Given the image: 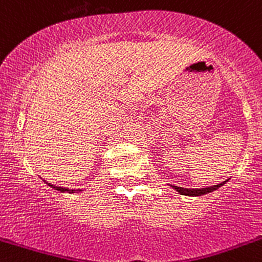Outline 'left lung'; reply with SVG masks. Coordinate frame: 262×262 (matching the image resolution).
<instances>
[{
    "mask_svg": "<svg viewBox=\"0 0 262 262\" xmlns=\"http://www.w3.org/2000/svg\"><path fill=\"white\" fill-rule=\"evenodd\" d=\"M226 182H228V180L217 184V185H212V186H208V188H201V189H186V188H180V186H175V185H170V186L175 191L179 192L180 195H186V196H200V195H205L214 190H217V189H219L220 186H223Z\"/></svg>",
    "mask_w": 262,
    "mask_h": 262,
    "instance_id": "obj_1",
    "label": "left lung"
}]
</instances>
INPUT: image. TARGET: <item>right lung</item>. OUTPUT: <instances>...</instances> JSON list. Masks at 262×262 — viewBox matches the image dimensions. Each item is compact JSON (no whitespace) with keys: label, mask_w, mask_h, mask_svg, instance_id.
<instances>
[{"label":"right lung","mask_w":262,"mask_h":262,"mask_svg":"<svg viewBox=\"0 0 262 262\" xmlns=\"http://www.w3.org/2000/svg\"><path fill=\"white\" fill-rule=\"evenodd\" d=\"M48 185L51 186V188H53L54 190H58V191H62V192H70V194H73V192H79L82 191V189H67V188H62V186H56L53 185V184H48Z\"/></svg>","instance_id":"1"}]
</instances>
